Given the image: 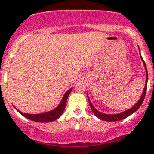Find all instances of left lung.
<instances>
[{"label":"left lung","instance_id":"8db88e82","mask_svg":"<svg viewBox=\"0 0 154 154\" xmlns=\"http://www.w3.org/2000/svg\"><path fill=\"white\" fill-rule=\"evenodd\" d=\"M139 54H140V49H139ZM140 57H141V60H142V63H143V64H144V69H145V72H146L145 85H144V90H143V91H142V95H141L140 98H139V100H138L137 103H136L133 107H131V108L129 109H127V110H126V111H125V112L118 113V114H106V113L100 112H99L98 110H97L95 108H94V106L92 105V103H91V100H90L88 94H87V97H88V103H89L90 107H91V110H92V112H94V114L95 115V116H97L99 119H100V120H103V121H106V122H117V121L122 120V119H125V118L128 117V116H130V115H132L133 113H134L135 112H136V110H137L141 106L142 103H143L144 96H145L146 90H147V80H148V77H147V68H146L145 63H144L143 59H142V56H141V54H140Z\"/></svg>","mask_w":154,"mask_h":154}]
</instances>
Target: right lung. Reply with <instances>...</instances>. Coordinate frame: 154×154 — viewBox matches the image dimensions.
Listing matches in <instances>:
<instances>
[{
	"instance_id": "right-lung-1",
	"label": "right lung",
	"mask_w": 154,
	"mask_h": 154,
	"mask_svg": "<svg viewBox=\"0 0 154 154\" xmlns=\"http://www.w3.org/2000/svg\"><path fill=\"white\" fill-rule=\"evenodd\" d=\"M72 90V88H69L67 91L63 95V99L60 101V104L56 107L54 109L51 110V111L45 112L43 113H39V114H28V113H23L22 112L19 111L18 109H15L18 112L23 116H24L27 119H29V120L34 121V122H51L53 121H55L58 119L63 114V111H64L65 108H66V102H67V99L68 95H69L70 92Z\"/></svg>"
}]
</instances>
